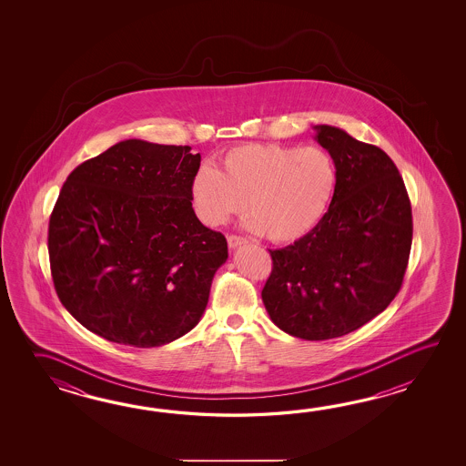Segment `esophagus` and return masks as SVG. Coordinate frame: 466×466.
<instances>
[{"label":"esophagus","instance_id":"obj_1","mask_svg":"<svg viewBox=\"0 0 466 466\" xmlns=\"http://www.w3.org/2000/svg\"><path fill=\"white\" fill-rule=\"evenodd\" d=\"M245 243H247V239H245V238L237 237V235H229L228 237L229 248L241 247V245H245Z\"/></svg>","mask_w":466,"mask_h":466}]
</instances>
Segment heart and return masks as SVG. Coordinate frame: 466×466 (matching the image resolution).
Listing matches in <instances>:
<instances>
[{"instance_id": "b5f03b06", "label": "heart", "mask_w": 466, "mask_h": 466, "mask_svg": "<svg viewBox=\"0 0 466 466\" xmlns=\"http://www.w3.org/2000/svg\"><path fill=\"white\" fill-rule=\"evenodd\" d=\"M335 188L337 165L327 149L248 143L228 149L218 169L203 165L189 197L208 227L227 223L247 205L248 228L273 243H291L321 221Z\"/></svg>"}]
</instances>
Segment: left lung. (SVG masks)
Returning a JSON list of instances; mask_svg holds the SVG:
<instances>
[{
    "instance_id": "obj_1",
    "label": "left lung",
    "mask_w": 466,
    "mask_h": 466,
    "mask_svg": "<svg viewBox=\"0 0 466 466\" xmlns=\"http://www.w3.org/2000/svg\"><path fill=\"white\" fill-rule=\"evenodd\" d=\"M315 129L337 165L335 195L308 235L269 249L261 291L271 321L309 341L348 335L393 301L413 237L405 183L387 153L335 127Z\"/></svg>"
}]
</instances>
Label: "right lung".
<instances>
[{
	"label": "right lung",
	"mask_w": 466,
	"mask_h": 466,
	"mask_svg": "<svg viewBox=\"0 0 466 466\" xmlns=\"http://www.w3.org/2000/svg\"><path fill=\"white\" fill-rule=\"evenodd\" d=\"M189 147L125 139L81 163L50 217L63 307L113 343L161 347L198 325L227 238L195 215Z\"/></svg>",
	"instance_id": "obj_1"
}]
</instances>
